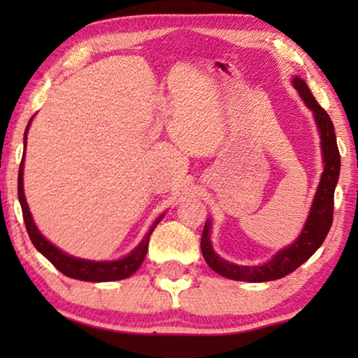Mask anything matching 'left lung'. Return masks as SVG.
I'll return each mask as SVG.
<instances>
[{
	"label": "left lung",
	"instance_id": "left-lung-1",
	"mask_svg": "<svg viewBox=\"0 0 358 358\" xmlns=\"http://www.w3.org/2000/svg\"><path fill=\"white\" fill-rule=\"evenodd\" d=\"M292 85L298 91V94L305 102L308 109L315 117L317 134L321 140V155H322V169L320 184H317L315 199H313L310 213L303 227L301 233L292 244H288L280 251L273 254L267 262L261 266H238L229 261H224L215 252L210 239V229H212V220L207 218L202 233V254L208 267L220 275L231 278L239 282H271L282 278L296 271L301 264H305L313 254H315L329 233L332 224V212H334V190L339 180L341 173V155L337 148L334 125L327 112L317 104L315 96L311 94L310 87L300 76H293Z\"/></svg>",
	"mask_w": 358,
	"mask_h": 358
}]
</instances>
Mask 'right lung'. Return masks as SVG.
Here are the masks:
<instances>
[{
	"mask_svg": "<svg viewBox=\"0 0 358 358\" xmlns=\"http://www.w3.org/2000/svg\"><path fill=\"white\" fill-rule=\"evenodd\" d=\"M32 119L29 120L26 131H24V156H22L21 166H19V176H17V197L22 208L24 223H26V229L32 244L36 246L37 251L41 252L43 257H47L48 261H50L53 266L63 273V275L70 278H76V280H85V282H114V280H122V278L130 277L131 273L138 271L141 262H143L146 251H148L151 233H153L156 224L163 220L164 213L159 215V217L155 220L148 231H146L143 239H141V241L135 246V249H131L125 257L115 259V261H90V259L75 257V256H70V254H66L65 251H62L60 248H57L55 244H52L41 231H38L37 224L34 223L32 213L31 210H29V205L26 202V195H24V178H22L24 158H26L27 131H29V127H31Z\"/></svg>",
	"mask_w": 358,
	"mask_h": 358,
	"instance_id": "obj_1",
	"label": "right lung"
}]
</instances>
